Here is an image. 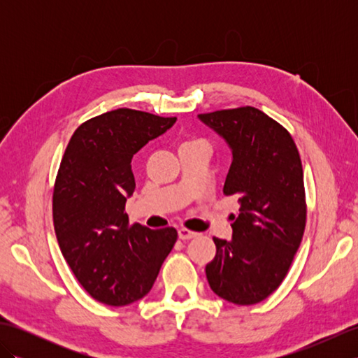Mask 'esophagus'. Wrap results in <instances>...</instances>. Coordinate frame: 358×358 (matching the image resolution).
Returning a JSON list of instances; mask_svg holds the SVG:
<instances>
[{
  "label": "esophagus",
  "instance_id": "esophagus-1",
  "mask_svg": "<svg viewBox=\"0 0 358 358\" xmlns=\"http://www.w3.org/2000/svg\"><path fill=\"white\" fill-rule=\"evenodd\" d=\"M196 235H199V234L194 232V231H189V229H186V227H181V229L178 231V237L181 240H191V238H195Z\"/></svg>",
  "mask_w": 358,
  "mask_h": 358
}]
</instances>
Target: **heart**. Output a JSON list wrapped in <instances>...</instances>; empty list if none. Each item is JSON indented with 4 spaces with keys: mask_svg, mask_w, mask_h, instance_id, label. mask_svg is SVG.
<instances>
[{
    "mask_svg": "<svg viewBox=\"0 0 358 358\" xmlns=\"http://www.w3.org/2000/svg\"><path fill=\"white\" fill-rule=\"evenodd\" d=\"M196 141H201V140H187V141H185L183 144H189V143H196Z\"/></svg>",
    "mask_w": 358,
    "mask_h": 358,
    "instance_id": "obj_1",
    "label": "heart"
}]
</instances>
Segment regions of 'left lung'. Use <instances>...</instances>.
I'll list each match as a JSON object with an SVG mask.
<instances>
[{
  "instance_id": "obj_1",
  "label": "left lung",
  "mask_w": 358,
  "mask_h": 358,
  "mask_svg": "<svg viewBox=\"0 0 358 358\" xmlns=\"http://www.w3.org/2000/svg\"><path fill=\"white\" fill-rule=\"evenodd\" d=\"M232 149L223 194L240 203L232 240L214 238L209 286L234 305H255L287 275L305 234L306 194L299 149L280 123L252 106L200 113Z\"/></svg>"
}]
</instances>
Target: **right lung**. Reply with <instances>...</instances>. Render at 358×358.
I'll return each mask as SVG.
<instances>
[{"mask_svg":"<svg viewBox=\"0 0 358 358\" xmlns=\"http://www.w3.org/2000/svg\"><path fill=\"white\" fill-rule=\"evenodd\" d=\"M177 118L121 108L78 126L59 163L52 196L53 227L64 260L85 291L109 306L143 299L178 234L129 224L132 157Z\"/></svg>","mask_w":358,"mask_h":358,"instance_id":"add662e5","label":"right lung"}]
</instances>
